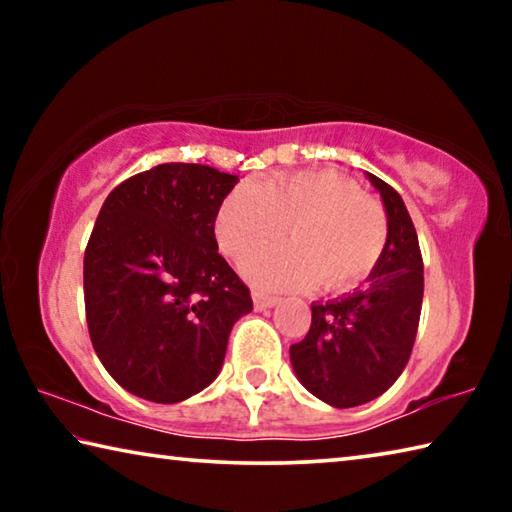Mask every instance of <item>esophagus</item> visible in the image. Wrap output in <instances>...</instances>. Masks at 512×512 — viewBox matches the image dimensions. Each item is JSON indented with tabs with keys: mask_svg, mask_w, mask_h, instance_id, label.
<instances>
[{
	"mask_svg": "<svg viewBox=\"0 0 512 512\" xmlns=\"http://www.w3.org/2000/svg\"><path fill=\"white\" fill-rule=\"evenodd\" d=\"M253 302H255V309H257V311H262V309H271V307H275L277 302H280V298L268 296V293H259V291H255V293H253Z\"/></svg>",
	"mask_w": 512,
	"mask_h": 512,
	"instance_id": "1",
	"label": "esophagus"
}]
</instances>
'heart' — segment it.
Wrapping results in <instances>:
<instances>
[{"label":"heart","mask_w":512,"mask_h":512,"mask_svg":"<svg viewBox=\"0 0 512 512\" xmlns=\"http://www.w3.org/2000/svg\"><path fill=\"white\" fill-rule=\"evenodd\" d=\"M291 246L266 248L241 264L248 280L268 289L350 291L379 266L388 219L352 178L329 169L284 173L239 185L216 210L214 235L223 253L241 259L284 235Z\"/></svg>","instance_id":"obj_1"}]
</instances>
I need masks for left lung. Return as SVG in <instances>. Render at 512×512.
<instances>
[{"label":"left lung","mask_w":512,"mask_h":512,"mask_svg":"<svg viewBox=\"0 0 512 512\" xmlns=\"http://www.w3.org/2000/svg\"><path fill=\"white\" fill-rule=\"evenodd\" d=\"M384 201L388 244L366 287L311 305L305 339L289 348L300 384L334 409L375 400L409 363L418 334L424 271L402 196L366 173Z\"/></svg>","instance_id":"left-lung-1"}]
</instances>
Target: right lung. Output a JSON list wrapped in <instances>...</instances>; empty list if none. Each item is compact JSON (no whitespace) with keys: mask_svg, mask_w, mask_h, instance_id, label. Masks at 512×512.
Listing matches in <instances>:
<instances>
[{"mask_svg":"<svg viewBox=\"0 0 512 512\" xmlns=\"http://www.w3.org/2000/svg\"><path fill=\"white\" fill-rule=\"evenodd\" d=\"M237 176L167 162L108 194L83 259L85 316L103 368L142 400L176 404L221 372L250 291L219 255L216 210Z\"/></svg>","mask_w":512,"mask_h":512,"instance_id":"1","label":"right lung"}]
</instances>
